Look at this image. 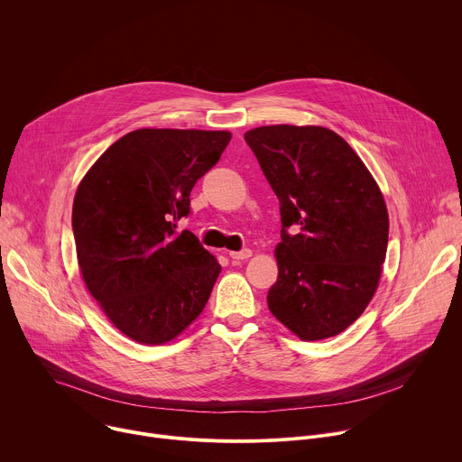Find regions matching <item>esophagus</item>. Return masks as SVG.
I'll return each mask as SVG.
<instances>
[{
    "label": "esophagus",
    "mask_w": 462,
    "mask_h": 462,
    "mask_svg": "<svg viewBox=\"0 0 462 462\" xmlns=\"http://www.w3.org/2000/svg\"><path fill=\"white\" fill-rule=\"evenodd\" d=\"M234 261H245V259H248L250 255H252V250L250 248H243V250H239V252H230L228 254Z\"/></svg>",
    "instance_id": "1"
}]
</instances>
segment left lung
<instances>
[{
  "mask_svg": "<svg viewBox=\"0 0 462 462\" xmlns=\"http://www.w3.org/2000/svg\"><path fill=\"white\" fill-rule=\"evenodd\" d=\"M280 201L282 243L271 312L301 340L337 337L371 301L387 250L380 188L355 150L319 125L245 134Z\"/></svg>",
  "mask_w": 462,
  "mask_h": 462,
  "instance_id": "left-lung-1",
  "label": "left lung"
}]
</instances>
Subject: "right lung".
Here are the masks:
<instances>
[{
  "label": "right lung",
  "mask_w": 462,
  "mask_h": 462,
  "mask_svg": "<svg viewBox=\"0 0 462 462\" xmlns=\"http://www.w3.org/2000/svg\"><path fill=\"white\" fill-rule=\"evenodd\" d=\"M228 131L137 129L80 182L73 234L84 282L113 325L159 346L201 314L221 273L189 230V191L228 146Z\"/></svg>",
  "instance_id": "add662e5"
}]
</instances>
